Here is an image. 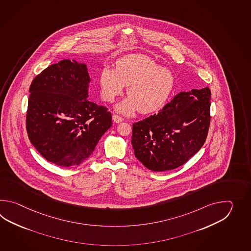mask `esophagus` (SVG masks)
Here are the masks:
<instances>
[{
  "label": "esophagus",
  "mask_w": 251,
  "mask_h": 251,
  "mask_svg": "<svg viewBox=\"0 0 251 251\" xmlns=\"http://www.w3.org/2000/svg\"><path fill=\"white\" fill-rule=\"evenodd\" d=\"M113 121L114 122H116V123H120V122H122L123 121V118H121V117H119L118 115H116V114H114L112 116Z\"/></svg>",
  "instance_id": "esophagus-1"
}]
</instances>
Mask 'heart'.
Returning <instances> with one entry per match:
<instances>
[{"label": "heart", "mask_w": 251, "mask_h": 251, "mask_svg": "<svg viewBox=\"0 0 251 251\" xmlns=\"http://www.w3.org/2000/svg\"><path fill=\"white\" fill-rule=\"evenodd\" d=\"M102 99L113 102L128 86V98L117 110L130 115L138 110L151 114L160 110L170 99L175 86L171 71L162 68L144 54H130L119 59L116 68L106 66L100 75Z\"/></svg>", "instance_id": "obj_1"}]
</instances>
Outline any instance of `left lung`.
Instances as JSON below:
<instances>
[{"mask_svg":"<svg viewBox=\"0 0 251 251\" xmlns=\"http://www.w3.org/2000/svg\"><path fill=\"white\" fill-rule=\"evenodd\" d=\"M208 87L182 91L158 114L133 124L134 155L152 171L174 170L198 152L210 126Z\"/></svg>","mask_w":251,"mask_h":251,"instance_id":"8db88e82","label":"left lung"}]
</instances>
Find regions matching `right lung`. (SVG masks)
Returning <instances> with one entry per match:
<instances>
[{
  "mask_svg": "<svg viewBox=\"0 0 251 251\" xmlns=\"http://www.w3.org/2000/svg\"><path fill=\"white\" fill-rule=\"evenodd\" d=\"M90 80L85 64L64 59L42 71L29 87L28 139L53 164L82 163L112 126L107 107L88 100Z\"/></svg>",
  "mask_w": 251,
  "mask_h": 251,
  "instance_id": "obj_1",
  "label": "right lung"
}]
</instances>
